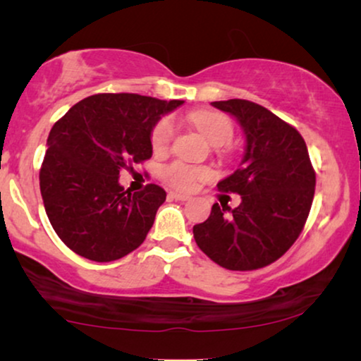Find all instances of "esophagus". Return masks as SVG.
<instances>
[{
	"instance_id": "obj_1",
	"label": "esophagus",
	"mask_w": 361,
	"mask_h": 361,
	"mask_svg": "<svg viewBox=\"0 0 361 361\" xmlns=\"http://www.w3.org/2000/svg\"><path fill=\"white\" fill-rule=\"evenodd\" d=\"M169 197L172 200H180V202H185L190 199L189 194H182V192H169Z\"/></svg>"
}]
</instances>
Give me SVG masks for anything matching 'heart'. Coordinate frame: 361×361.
Returning a JSON list of instances; mask_svg holds the SVG:
<instances>
[{
  "instance_id": "1",
  "label": "heart",
  "mask_w": 361,
  "mask_h": 361,
  "mask_svg": "<svg viewBox=\"0 0 361 361\" xmlns=\"http://www.w3.org/2000/svg\"><path fill=\"white\" fill-rule=\"evenodd\" d=\"M189 120L197 130L204 135L214 146H225L233 140L235 125L231 118L225 113L219 111H194L190 113ZM174 120L169 116L161 118L151 131V147L154 152H166L174 140ZM162 179L176 189L190 190L212 177V171L204 166H192L184 161H174L161 171Z\"/></svg>"
}]
</instances>
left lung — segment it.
Listing matches in <instances>:
<instances>
[{
	"mask_svg": "<svg viewBox=\"0 0 361 361\" xmlns=\"http://www.w3.org/2000/svg\"><path fill=\"white\" fill-rule=\"evenodd\" d=\"M230 113L246 135V152L221 192L241 195L236 209L214 204L194 226L199 248L221 268L253 271L279 259L299 238L315 192V171L300 133L258 103L212 102Z\"/></svg>",
	"mask_w": 361,
	"mask_h": 361,
	"instance_id": "left-lung-1",
	"label": "left lung"
}]
</instances>
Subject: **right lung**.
<instances>
[{"instance_id": "obj_1", "label": "right lung", "mask_w": 361, "mask_h": 361, "mask_svg": "<svg viewBox=\"0 0 361 361\" xmlns=\"http://www.w3.org/2000/svg\"><path fill=\"white\" fill-rule=\"evenodd\" d=\"M182 103L137 93H98L56 121L39 185L52 228L73 253L108 263L146 240L166 190L147 184L131 194L118 177L121 169L149 159L152 128Z\"/></svg>"}]
</instances>
